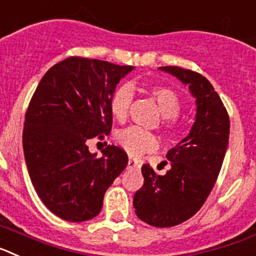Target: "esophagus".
Masks as SVG:
<instances>
[{
  "label": "esophagus",
  "instance_id": "1",
  "mask_svg": "<svg viewBox=\"0 0 256 256\" xmlns=\"http://www.w3.org/2000/svg\"><path fill=\"white\" fill-rule=\"evenodd\" d=\"M128 168H131V170H139L140 168V164L136 160L130 158L128 162Z\"/></svg>",
  "mask_w": 256,
  "mask_h": 256
}]
</instances>
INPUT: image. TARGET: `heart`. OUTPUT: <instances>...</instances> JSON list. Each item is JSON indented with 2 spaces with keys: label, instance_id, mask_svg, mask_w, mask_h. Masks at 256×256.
<instances>
[{
  "label": "heart",
  "instance_id": "b5f03b06",
  "mask_svg": "<svg viewBox=\"0 0 256 256\" xmlns=\"http://www.w3.org/2000/svg\"><path fill=\"white\" fill-rule=\"evenodd\" d=\"M150 94L157 102L160 110L164 118V126L168 130L175 128V116L180 110V99L175 91L164 86H154L150 88ZM132 100V91L130 86L121 85L116 88L110 102V110L112 116L117 121H125L128 117V108ZM116 142L122 150L132 157H139L143 153L150 152L158 146L157 138L150 131L144 130L138 126H130L118 131L116 135Z\"/></svg>",
  "mask_w": 256,
  "mask_h": 256
}]
</instances>
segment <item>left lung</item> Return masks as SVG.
Masks as SVG:
<instances>
[{"label": "left lung", "instance_id": "obj_1", "mask_svg": "<svg viewBox=\"0 0 256 256\" xmlns=\"http://www.w3.org/2000/svg\"><path fill=\"white\" fill-rule=\"evenodd\" d=\"M188 86L194 98V122L190 132L166 157L170 170L158 175L143 165L144 184L134 196L135 214L153 226H174L202 208L220 172L230 142V117L210 82L179 66H160Z\"/></svg>", "mask_w": 256, "mask_h": 256}]
</instances>
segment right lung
<instances>
[{
	"label": "right lung",
	"instance_id": "right-lung-1",
	"mask_svg": "<svg viewBox=\"0 0 256 256\" xmlns=\"http://www.w3.org/2000/svg\"><path fill=\"white\" fill-rule=\"evenodd\" d=\"M134 68L72 56L51 66L36 88L24 121V158L38 197L60 219L96 216L128 166L120 146H108L98 158L86 142L110 132V98Z\"/></svg>",
	"mask_w": 256,
	"mask_h": 256
}]
</instances>
